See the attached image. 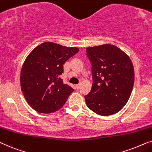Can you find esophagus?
I'll return each instance as SVG.
<instances>
[{
    "label": "esophagus",
    "mask_w": 152,
    "mask_h": 152,
    "mask_svg": "<svg viewBox=\"0 0 152 152\" xmlns=\"http://www.w3.org/2000/svg\"><path fill=\"white\" fill-rule=\"evenodd\" d=\"M80 84L76 85V89H78V90L80 88Z\"/></svg>",
    "instance_id": "obj_1"
}]
</instances>
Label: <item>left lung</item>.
I'll return each mask as SVG.
<instances>
[{
  "label": "left lung",
  "mask_w": 152,
  "mask_h": 152,
  "mask_svg": "<svg viewBox=\"0 0 152 152\" xmlns=\"http://www.w3.org/2000/svg\"><path fill=\"white\" fill-rule=\"evenodd\" d=\"M93 83L85 96L87 106L102 116L118 113L128 102L134 84V69L128 56L111 44L88 47Z\"/></svg>",
  "instance_id": "1"
}]
</instances>
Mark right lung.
Masks as SVG:
<instances>
[{"instance_id": "1", "label": "right lung", "mask_w": 152, "mask_h": 152, "mask_svg": "<svg viewBox=\"0 0 152 152\" xmlns=\"http://www.w3.org/2000/svg\"><path fill=\"white\" fill-rule=\"evenodd\" d=\"M76 47H66L44 42L30 53L21 71V88L28 104L41 113H51L61 108L72 87L60 78L63 64L78 52Z\"/></svg>"}]
</instances>
